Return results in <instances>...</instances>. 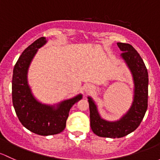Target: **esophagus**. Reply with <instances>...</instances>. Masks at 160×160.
I'll return each instance as SVG.
<instances>
[{"mask_svg": "<svg viewBox=\"0 0 160 160\" xmlns=\"http://www.w3.org/2000/svg\"><path fill=\"white\" fill-rule=\"evenodd\" d=\"M94 90V87L92 86V85H88L85 88V91L86 93H91V92Z\"/></svg>", "mask_w": 160, "mask_h": 160, "instance_id": "34e87169", "label": "esophagus"}]
</instances>
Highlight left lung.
<instances>
[{
  "label": "left lung",
  "mask_w": 160,
  "mask_h": 160,
  "mask_svg": "<svg viewBox=\"0 0 160 160\" xmlns=\"http://www.w3.org/2000/svg\"><path fill=\"white\" fill-rule=\"evenodd\" d=\"M122 52L121 57L129 67L134 82L133 102L129 111L119 120L109 122L101 118L97 106L91 97H88L90 110V125L93 132L100 137L121 138L138 128L148 107V72L137 51L129 44L118 42Z\"/></svg>",
  "instance_id": "obj_1"
}]
</instances>
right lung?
<instances>
[{"label": "right lung", "mask_w": 160, "mask_h": 160, "mask_svg": "<svg viewBox=\"0 0 160 160\" xmlns=\"http://www.w3.org/2000/svg\"><path fill=\"white\" fill-rule=\"evenodd\" d=\"M46 42L45 38H40L22 52L14 65L12 78V102L18 118L26 129L40 136L62 132L71 108L82 98L79 94L55 106L42 104L34 98L28 82V71L38 48Z\"/></svg>", "instance_id": "1"}]
</instances>
